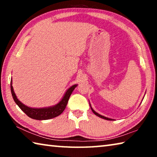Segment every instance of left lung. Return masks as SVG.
<instances>
[{"mask_svg": "<svg viewBox=\"0 0 157 157\" xmlns=\"http://www.w3.org/2000/svg\"><path fill=\"white\" fill-rule=\"evenodd\" d=\"M90 107H91V110H92V111L93 112H94V113L95 114V115H96V116H98V117H100V118H103V119H105V120H107V121H113V119H111V118H107V117H105V116H102V115H100V114H99V113H98L97 112H95V111L93 109V108L91 107V105H90Z\"/></svg>", "mask_w": 157, "mask_h": 157, "instance_id": "1", "label": "left lung"}]
</instances>
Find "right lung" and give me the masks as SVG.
<instances>
[{
  "instance_id": "1",
  "label": "right lung",
  "mask_w": 157,
  "mask_h": 157,
  "mask_svg": "<svg viewBox=\"0 0 157 157\" xmlns=\"http://www.w3.org/2000/svg\"><path fill=\"white\" fill-rule=\"evenodd\" d=\"M77 86H78V84L73 85L72 86H71L65 93L62 99L61 100L60 102H58L57 105L52 106V107L45 108H32L23 105L21 101L18 100L17 95H16L14 91V89H13L12 79L11 84H10L12 95L13 99L15 101L16 104L22 110L28 117L39 121L48 120V119H51L59 116L60 114L64 111L66 105H67L69 98H70L71 94H72L73 90L75 89V87Z\"/></svg>"
}]
</instances>
